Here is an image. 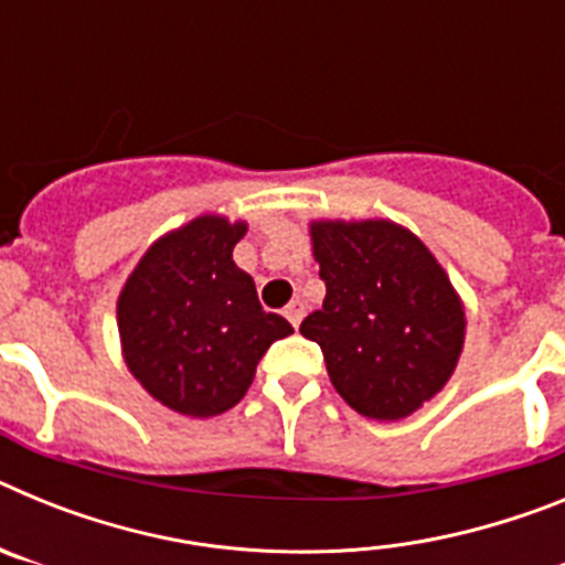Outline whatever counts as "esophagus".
<instances>
[{"label": "esophagus", "mask_w": 565, "mask_h": 565, "mask_svg": "<svg viewBox=\"0 0 565 565\" xmlns=\"http://www.w3.org/2000/svg\"><path fill=\"white\" fill-rule=\"evenodd\" d=\"M302 317H306V302H302V299H291V302L286 306V319L294 328H299Z\"/></svg>", "instance_id": "esophagus-1"}]
</instances>
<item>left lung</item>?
<instances>
[{"mask_svg": "<svg viewBox=\"0 0 565 565\" xmlns=\"http://www.w3.org/2000/svg\"><path fill=\"white\" fill-rule=\"evenodd\" d=\"M326 302L299 333L322 348L353 411L411 416L441 391L463 344V306L422 239L391 221L313 223Z\"/></svg>", "mask_w": 565, "mask_h": 565, "instance_id": "1", "label": "left lung"}]
</instances>
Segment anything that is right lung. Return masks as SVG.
I'll return each mask as SVG.
<instances>
[{
    "mask_svg": "<svg viewBox=\"0 0 565 565\" xmlns=\"http://www.w3.org/2000/svg\"><path fill=\"white\" fill-rule=\"evenodd\" d=\"M246 223L203 214L141 257L118 297L129 371L169 411L206 418L232 411L271 342L294 333L263 311L232 252Z\"/></svg>",
    "mask_w": 565,
    "mask_h": 565,
    "instance_id": "obj_1",
    "label": "right lung"
}]
</instances>
